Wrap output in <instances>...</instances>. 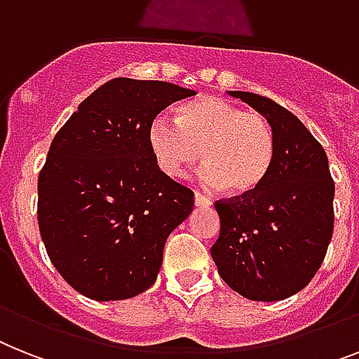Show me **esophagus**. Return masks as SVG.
<instances>
[{
  "label": "esophagus",
  "mask_w": 359,
  "mask_h": 359,
  "mask_svg": "<svg viewBox=\"0 0 359 359\" xmlns=\"http://www.w3.org/2000/svg\"><path fill=\"white\" fill-rule=\"evenodd\" d=\"M212 201L209 200V198L203 196V194H200V192H196V194H194V205L196 207H209Z\"/></svg>",
  "instance_id": "1"
}]
</instances>
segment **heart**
Here are the masks:
<instances>
[{"label": "heart", "mask_w": 359, "mask_h": 359, "mask_svg": "<svg viewBox=\"0 0 359 359\" xmlns=\"http://www.w3.org/2000/svg\"><path fill=\"white\" fill-rule=\"evenodd\" d=\"M148 147L170 177H185L203 161L201 182L227 187L235 196L253 194L266 182L275 158L273 128L260 111H245L222 97H200L177 109L176 123L165 117L148 126Z\"/></svg>", "instance_id": "obj_1"}]
</instances>
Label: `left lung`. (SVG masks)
<instances>
[{"label": "left lung", "instance_id": "8db88e82", "mask_svg": "<svg viewBox=\"0 0 359 359\" xmlns=\"http://www.w3.org/2000/svg\"><path fill=\"white\" fill-rule=\"evenodd\" d=\"M229 93L266 115L275 158L253 194L215 203L220 236L211 255L229 288L253 301H280L301 292L325 260L336 187L325 148L290 109L262 95Z\"/></svg>", "mask_w": 359, "mask_h": 359}]
</instances>
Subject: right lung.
Instances as JSON below:
<instances>
[{"label":"right lung","instance_id":"add662e5","mask_svg":"<svg viewBox=\"0 0 359 359\" xmlns=\"http://www.w3.org/2000/svg\"><path fill=\"white\" fill-rule=\"evenodd\" d=\"M196 95L161 80L114 79L56 132L38 176V227L53 266L95 301H119L156 283L167 236L194 192L161 172L148 126Z\"/></svg>","mask_w":359,"mask_h":359}]
</instances>
